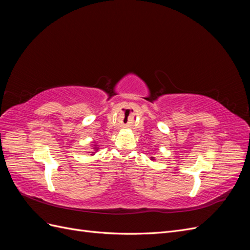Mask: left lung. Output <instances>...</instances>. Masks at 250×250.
I'll return each instance as SVG.
<instances>
[{
    "instance_id": "left-lung-1",
    "label": "left lung",
    "mask_w": 250,
    "mask_h": 250,
    "mask_svg": "<svg viewBox=\"0 0 250 250\" xmlns=\"http://www.w3.org/2000/svg\"><path fill=\"white\" fill-rule=\"evenodd\" d=\"M151 160H152V161H153V160H154V158H153V157H151Z\"/></svg>"
}]
</instances>
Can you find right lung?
<instances>
[{"mask_svg":"<svg viewBox=\"0 0 250 250\" xmlns=\"http://www.w3.org/2000/svg\"><path fill=\"white\" fill-rule=\"evenodd\" d=\"M93 149H95V151H96V152H97V150H98V149H99V148H98V147H97V145H94V148H93ZM92 153L94 154L95 152H92Z\"/></svg>","mask_w":250,"mask_h":250,"instance_id":"add662e5","label":"right lung"}]
</instances>
